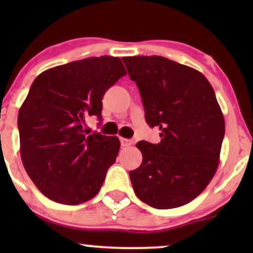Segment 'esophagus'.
I'll use <instances>...</instances> for the list:
<instances>
[{
	"mask_svg": "<svg viewBox=\"0 0 253 253\" xmlns=\"http://www.w3.org/2000/svg\"><path fill=\"white\" fill-rule=\"evenodd\" d=\"M120 141H121V146H124V147L130 146V145L133 144V140H130V139H125V138H121V139H120Z\"/></svg>",
	"mask_w": 253,
	"mask_h": 253,
	"instance_id": "obj_1",
	"label": "esophagus"
}]
</instances>
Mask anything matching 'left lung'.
I'll list each match as a JSON object with an SVG mask.
<instances>
[{"instance_id":"obj_1","label":"left lung","mask_w":253,"mask_h":253,"mask_svg":"<svg viewBox=\"0 0 253 253\" xmlns=\"http://www.w3.org/2000/svg\"><path fill=\"white\" fill-rule=\"evenodd\" d=\"M143 98L145 119L161 141H139L143 162L129 171L135 195L157 210L193 201L215 175L225 120L200 71L161 56L124 57Z\"/></svg>"}]
</instances>
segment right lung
<instances>
[{"label": "right lung", "instance_id": "add662e5", "mask_svg": "<svg viewBox=\"0 0 253 253\" xmlns=\"http://www.w3.org/2000/svg\"><path fill=\"white\" fill-rule=\"evenodd\" d=\"M126 75L120 58L91 57L38 76L19 110L22 164L52 201L80 205L100 191L120 150L118 136L84 129L85 119L102 118V97Z\"/></svg>", "mask_w": 253, "mask_h": 253}]
</instances>
